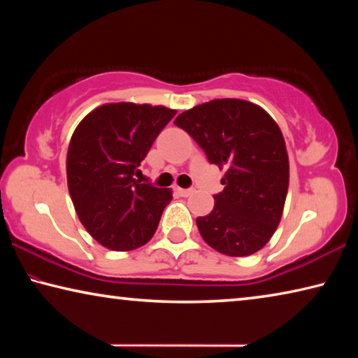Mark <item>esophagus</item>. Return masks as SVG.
<instances>
[{"instance_id": "1", "label": "esophagus", "mask_w": 358, "mask_h": 358, "mask_svg": "<svg viewBox=\"0 0 358 358\" xmlns=\"http://www.w3.org/2000/svg\"><path fill=\"white\" fill-rule=\"evenodd\" d=\"M177 192H178V196H181V197H187V196H191L194 189H183V187H177Z\"/></svg>"}]
</instances>
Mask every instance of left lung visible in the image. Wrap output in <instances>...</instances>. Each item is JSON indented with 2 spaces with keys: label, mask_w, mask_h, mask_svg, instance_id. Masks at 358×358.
I'll use <instances>...</instances> for the list:
<instances>
[{
  "label": "left lung",
  "mask_w": 358,
  "mask_h": 358,
  "mask_svg": "<svg viewBox=\"0 0 358 358\" xmlns=\"http://www.w3.org/2000/svg\"><path fill=\"white\" fill-rule=\"evenodd\" d=\"M175 124L226 171L215 207L196 222L217 252L251 256L268 243L280 224L289 186L286 143L262 107L241 99H215L180 113Z\"/></svg>",
  "instance_id": "obj_1"
}]
</instances>
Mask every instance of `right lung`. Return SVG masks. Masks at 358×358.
I'll use <instances>...</instances> for the list:
<instances>
[{
  "label": "right lung",
  "mask_w": 358,
  "mask_h": 358,
  "mask_svg": "<svg viewBox=\"0 0 358 358\" xmlns=\"http://www.w3.org/2000/svg\"><path fill=\"white\" fill-rule=\"evenodd\" d=\"M162 106L104 104L71 137L66 172L78 220L102 246L131 251L153 237L172 191L136 175L151 145L175 117Z\"/></svg>",
  "instance_id": "1"
}]
</instances>
